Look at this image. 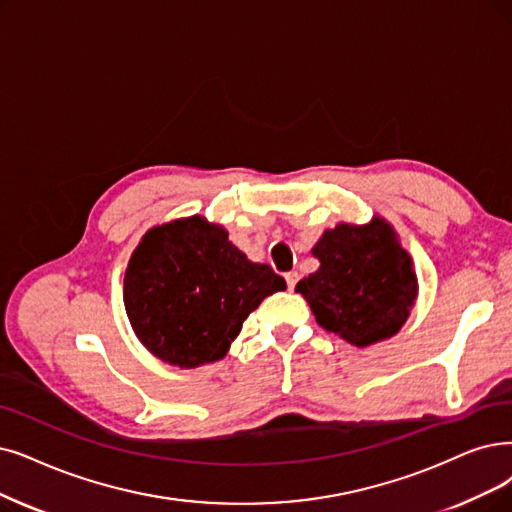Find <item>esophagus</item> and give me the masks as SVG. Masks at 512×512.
<instances>
[{"instance_id":"1","label":"esophagus","mask_w":512,"mask_h":512,"mask_svg":"<svg viewBox=\"0 0 512 512\" xmlns=\"http://www.w3.org/2000/svg\"><path fill=\"white\" fill-rule=\"evenodd\" d=\"M298 279H300L298 271H290V273H285V283H288V288H290V290H294V288H296Z\"/></svg>"}]
</instances>
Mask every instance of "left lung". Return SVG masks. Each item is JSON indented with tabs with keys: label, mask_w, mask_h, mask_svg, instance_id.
I'll list each match as a JSON object with an SVG mask.
<instances>
[{
	"label": "left lung",
	"mask_w": 512,
	"mask_h": 512,
	"mask_svg": "<svg viewBox=\"0 0 512 512\" xmlns=\"http://www.w3.org/2000/svg\"><path fill=\"white\" fill-rule=\"evenodd\" d=\"M321 267L298 281L321 327L355 346L391 338L414 306L418 281L391 224H338L313 248Z\"/></svg>",
	"instance_id": "8db88e82"
}]
</instances>
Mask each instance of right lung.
Wrapping results in <instances>:
<instances>
[{
    "mask_svg": "<svg viewBox=\"0 0 512 512\" xmlns=\"http://www.w3.org/2000/svg\"><path fill=\"white\" fill-rule=\"evenodd\" d=\"M285 290L201 216L151 229L130 258L124 300L136 336L166 363L218 361L258 304Z\"/></svg>",
    "mask_w": 512,
    "mask_h": 512,
    "instance_id": "1",
    "label": "right lung"
}]
</instances>
